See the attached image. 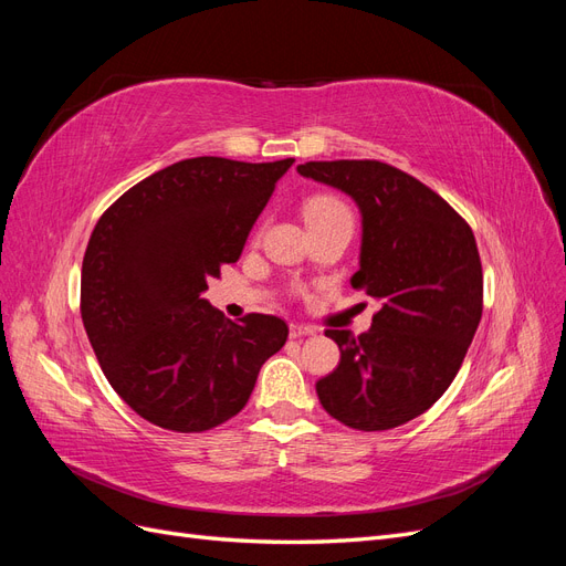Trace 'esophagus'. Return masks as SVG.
I'll return each instance as SVG.
<instances>
[{
  "label": "esophagus",
  "instance_id": "esophagus-1",
  "mask_svg": "<svg viewBox=\"0 0 566 566\" xmlns=\"http://www.w3.org/2000/svg\"><path fill=\"white\" fill-rule=\"evenodd\" d=\"M316 331L312 328V325H302V323H293L290 325V337L297 339V337H306V335H314Z\"/></svg>",
  "mask_w": 566,
  "mask_h": 566
}]
</instances>
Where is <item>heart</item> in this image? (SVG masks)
<instances>
[{
	"label": "heart",
	"instance_id": "heart-1",
	"mask_svg": "<svg viewBox=\"0 0 566 566\" xmlns=\"http://www.w3.org/2000/svg\"><path fill=\"white\" fill-rule=\"evenodd\" d=\"M337 212H349V210L345 202H339L337 198H331V196H316L306 202V208H304L306 219L323 217V214H337Z\"/></svg>",
	"mask_w": 566,
	"mask_h": 566
}]
</instances>
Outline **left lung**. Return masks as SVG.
I'll return each instance as SVG.
<instances>
[{"mask_svg":"<svg viewBox=\"0 0 566 566\" xmlns=\"http://www.w3.org/2000/svg\"><path fill=\"white\" fill-rule=\"evenodd\" d=\"M297 172L358 205L361 254L352 287L380 302L368 333L325 331L339 364L316 382L318 401L354 430H391L449 389L482 321L474 233L432 188L387 163H304Z\"/></svg>","mask_w":566,"mask_h":566,"instance_id":"obj_1","label":"left lung"}]
</instances>
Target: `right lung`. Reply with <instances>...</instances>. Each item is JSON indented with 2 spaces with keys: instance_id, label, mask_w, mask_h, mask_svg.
<instances>
[{
  "instance_id": "1",
  "label": "right lung",
  "mask_w": 566,
  "mask_h": 566,
  "mask_svg": "<svg viewBox=\"0 0 566 566\" xmlns=\"http://www.w3.org/2000/svg\"><path fill=\"white\" fill-rule=\"evenodd\" d=\"M293 158H188L132 186L101 214L82 262L80 312L111 387L134 413L172 432H205L241 413L279 316L241 323L202 300L208 279L243 252Z\"/></svg>"
}]
</instances>
